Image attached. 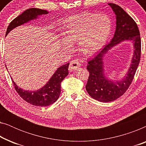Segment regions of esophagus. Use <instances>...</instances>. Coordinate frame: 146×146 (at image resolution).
Instances as JSON below:
<instances>
[{
	"label": "esophagus",
	"mask_w": 146,
	"mask_h": 146,
	"mask_svg": "<svg viewBox=\"0 0 146 146\" xmlns=\"http://www.w3.org/2000/svg\"><path fill=\"white\" fill-rule=\"evenodd\" d=\"M80 66V64L76 60H72L70 62V64L69 66V70L70 72L74 71L76 70H77L78 68Z\"/></svg>",
	"instance_id": "esophagus-1"
}]
</instances>
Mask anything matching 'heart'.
<instances>
[{
	"label": "heart",
	"instance_id": "heart-1",
	"mask_svg": "<svg viewBox=\"0 0 146 146\" xmlns=\"http://www.w3.org/2000/svg\"><path fill=\"white\" fill-rule=\"evenodd\" d=\"M112 22L105 13H84L70 17L66 23L62 46L73 48L78 42L79 49L84 55L92 56L104 46L111 34Z\"/></svg>",
	"mask_w": 146,
	"mask_h": 146
}]
</instances>
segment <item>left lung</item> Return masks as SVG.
<instances>
[{
    "label": "left lung",
    "instance_id": "1",
    "mask_svg": "<svg viewBox=\"0 0 146 146\" xmlns=\"http://www.w3.org/2000/svg\"><path fill=\"white\" fill-rule=\"evenodd\" d=\"M108 5L115 15V31L110 42L89 60L87 70L90 75L86 86L88 94L102 102L115 100L125 92L134 77L141 55L140 34L135 22L119 6L113 3H108ZM125 41L133 43L134 52L131 64L122 79L113 81L105 73L103 60L111 48Z\"/></svg>",
    "mask_w": 146,
    "mask_h": 146
}]
</instances>
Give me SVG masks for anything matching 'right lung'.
Here are the masks:
<instances>
[{"label":"right lung","instance_id":"right-lung-1","mask_svg":"<svg viewBox=\"0 0 146 146\" xmlns=\"http://www.w3.org/2000/svg\"><path fill=\"white\" fill-rule=\"evenodd\" d=\"M48 11L36 8H31L24 11L10 23L7 28L6 36L15 28L25 25L32 21L38 19L40 17L48 14ZM70 63L58 68L46 84L36 90H26L19 88L11 78L16 91L22 98L36 106H47L54 103L60 96L61 92L60 83L68 74ZM7 67V66H6Z\"/></svg>","mask_w":146,"mask_h":146}]
</instances>
